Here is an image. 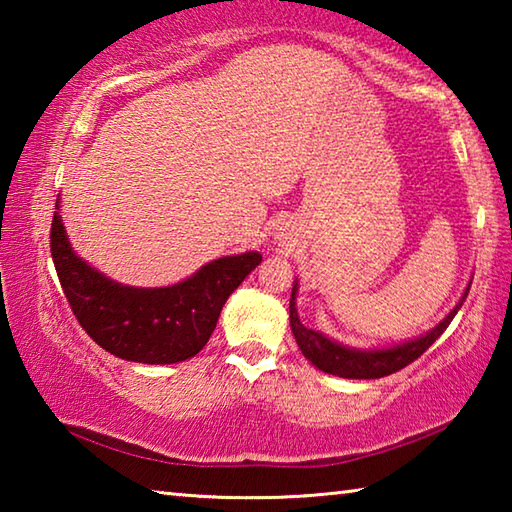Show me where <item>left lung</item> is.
<instances>
[{"label":"left lung","mask_w":512,"mask_h":512,"mask_svg":"<svg viewBox=\"0 0 512 512\" xmlns=\"http://www.w3.org/2000/svg\"><path fill=\"white\" fill-rule=\"evenodd\" d=\"M467 293H470V289L465 291L463 300L467 298ZM463 300L458 302L452 314H449L443 323L433 327L429 334L420 336V339L397 345V348H391V350L361 352V350L343 348V345L329 341L327 336H323L320 332H314V329L302 325L296 309V287H293L291 302H289L291 332L296 336V343L302 350V354H305V357L314 363L318 370L329 372V375H336V377H345V379H379L406 368L409 363L418 359L420 354L427 352L433 345V341H436L438 336L445 332L447 325L452 323V318L456 316V311L461 309Z\"/></svg>","instance_id":"8db88e82"}]
</instances>
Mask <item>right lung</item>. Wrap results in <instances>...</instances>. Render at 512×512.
<instances>
[{
  "instance_id": "right-lung-1",
  "label": "right lung",
  "mask_w": 512,
  "mask_h": 512,
  "mask_svg": "<svg viewBox=\"0 0 512 512\" xmlns=\"http://www.w3.org/2000/svg\"><path fill=\"white\" fill-rule=\"evenodd\" d=\"M49 239L60 287L79 325L106 352L137 363H178L201 352L225 300L262 262L259 253L221 257L173 287L135 289L76 257L58 212Z\"/></svg>"
}]
</instances>
